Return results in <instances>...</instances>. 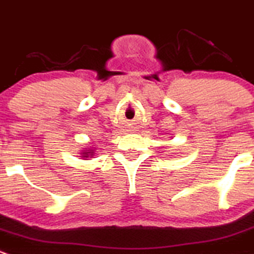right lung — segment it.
I'll use <instances>...</instances> for the list:
<instances>
[{
	"instance_id": "right-lung-1",
	"label": "right lung",
	"mask_w": 254,
	"mask_h": 254,
	"mask_svg": "<svg viewBox=\"0 0 254 254\" xmlns=\"http://www.w3.org/2000/svg\"><path fill=\"white\" fill-rule=\"evenodd\" d=\"M96 149L95 147H86V148H83L81 151V157L82 158H92L93 156L96 154Z\"/></svg>"
}]
</instances>
